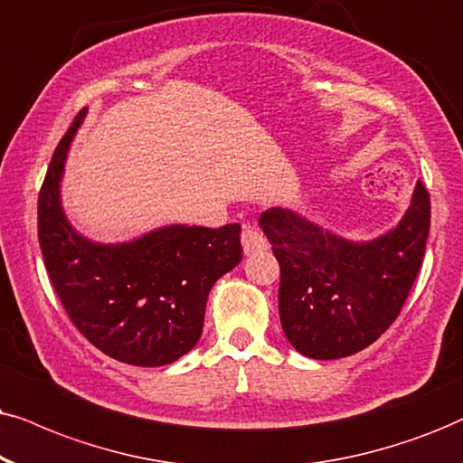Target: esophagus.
Here are the masks:
<instances>
[{
    "mask_svg": "<svg viewBox=\"0 0 463 463\" xmlns=\"http://www.w3.org/2000/svg\"><path fill=\"white\" fill-rule=\"evenodd\" d=\"M241 243H243V251L245 254H259V251H265L269 248L267 239L256 226L245 224L241 231Z\"/></svg>",
    "mask_w": 463,
    "mask_h": 463,
    "instance_id": "obj_1",
    "label": "esophagus"
}]
</instances>
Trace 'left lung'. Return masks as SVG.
Instances as JSON below:
<instances>
[{
	"instance_id": "8db88e82",
	"label": "left lung",
	"mask_w": 463,
	"mask_h": 463,
	"mask_svg": "<svg viewBox=\"0 0 463 463\" xmlns=\"http://www.w3.org/2000/svg\"><path fill=\"white\" fill-rule=\"evenodd\" d=\"M430 218L420 181L400 224L372 241H348L290 209H267L259 224L279 262V320L292 346L329 361L376 342L423 265Z\"/></svg>"
}]
</instances>
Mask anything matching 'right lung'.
<instances>
[{
	"mask_svg": "<svg viewBox=\"0 0 463 463\" xmlns=\"http://www.w3.org/2000/svg\"><path fill=\"white\" fill-rule=\"evenodd\" d=\"M74 117L51 157L38 196V241L46 273L76 329L104 354L138 367L177 361L196 346L212 286L241 260L239 224H173L137 241L104 245L70 226L60 181Z\"/></svg>",
	"mask_w": 463,
	"mask_h": 463,
	"instance_id": "right-lung-1",
	"label": "right lung"
}]
</instances>
